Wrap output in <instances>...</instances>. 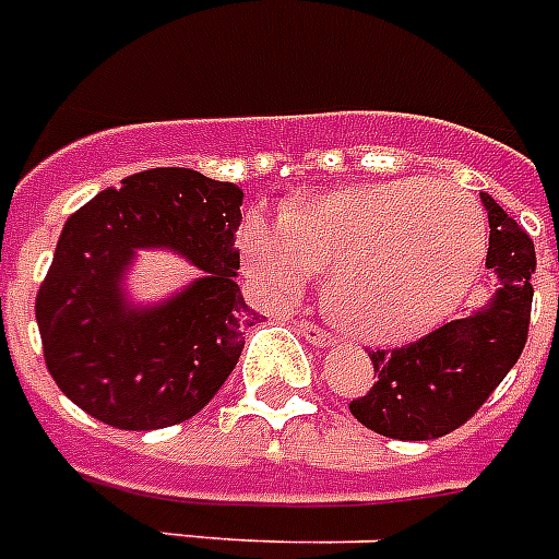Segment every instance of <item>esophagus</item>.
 Masks as SVG:
<instances>
[{
	"label": "esophagus",
	"instance_id": "esophagus-1",
	"mask_svg": "<svg viewBox=\"0 0 559 559\" xmlns=\"http://www.w3.org/2000/svg\"><path fill=\"white\" fill-rule=\"evenodd\" d=\"M297 331L302 333L305 342H311V345H317V347H328V345H331V333L322 331V328H317V325H313V322H299Z\"/></svg>",
	"mask_w": 559,
	"mask_h": 559
}]
</instances>
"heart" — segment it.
Listing matches in <instances>:
<instances>
[{"label":"heart","mask_w":559,"mask_h":559,"mask_svg":"<svg viewBox=\"0 0 559 559\" xmlns=\"http://www.w3.org/2000/svg\"><path fill=\"white\" fill-rule=\"evenodd\" d=\"M489 246L480 206L436 180H379L290 200L280 226L240 228L242 271L265 299L325 280L322 311L365 345H399L436 328L478 280Z\"/></svg>","instance_id":"b5f03b06"}]
</instances>
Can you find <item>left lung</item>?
Returning <instances> with one entry per match:
<instances>
[{"mask_svg":"<svg viewBox=\"0 0 559 559\" xmlns=\"http://www.w3.org/2000/svg\"><path fill=\"white\" fill-rule=\"evenodd\" d=\"M489 212L486 269L498 276L492 299L399 350L370 353L379 381L350 402L353 418L399 441L441 438L478 413L526 347L532 317L534 242L495 203Z\"/></svg>","mask_w":559,"mask_h":559,"instance_id":"8db88e82","label":"left lung"}]
</instances>
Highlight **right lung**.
<instances>
[{
	"label": "right lung",
	"mask_w": 559,
	"mask_h": 559,
	"mask_svg": "<svg viewBox=\"0 0 559 559\" xmlns=\"http://www.w3.org/2000/svg\"><path fill=\"white\" fill-rule=\"evenodd\" d=\"M242 189L194 169H146L64 223L36 297L45 361L61 393L118 429H160L206 407L246 345L251 308L234 283ZM138 250L201 271L160 304L122 283Z\"/></svg>",
	"instance_id": "1"
}]
</instances>
